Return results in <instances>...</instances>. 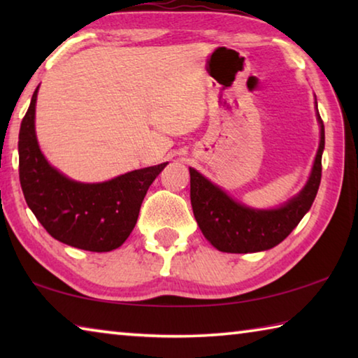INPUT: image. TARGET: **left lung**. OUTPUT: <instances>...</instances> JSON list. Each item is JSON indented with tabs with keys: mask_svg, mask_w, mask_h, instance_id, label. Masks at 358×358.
Wrapping results in <instances>:
<instances>
[{
	"mask_svg": "<svg viewBox=\"0 0 358 358\" xmlns=\"http://www.w3.org/2000/svg\"><path fill=\"white\" fill-rule=\"evenodd\" d=\"M317 104V102H316ZM320 143L311 177L299 196L276 210H252L235 202L220 187L194 169L191 173V205L196 221L211 245L222 252H257L270 250L299 226L311 208L322 177V151L325 147L324 121L317 110Z\"/></svg>",
	"mask_w": 358,
	"mask_h": 358,
	"instance_id": "1",
	"label": "left lung"
}]
</instances>
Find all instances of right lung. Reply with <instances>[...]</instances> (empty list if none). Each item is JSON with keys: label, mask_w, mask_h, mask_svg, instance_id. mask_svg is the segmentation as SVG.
I'll list each match as a JSON object with an SVG mask.
<instances>
[{"label": "right lung", "mask_w": 358, "mask_h": 358, "mask_svg": "<svg viewBox=\"0 0 358 358\" xmlns=\"http://www.w3.org/2000/svg\"><path fill=\"white\" fill-rule=\"evenodd\" d=\"M38 90L19 132V177L28 207L53 238L78 250H117L134 229L150 185L167 162L138 169L106 183L66 178L41 153L34 132Z\"/></svg>", "instance_id": "right-lung-1"}]
</instances>
